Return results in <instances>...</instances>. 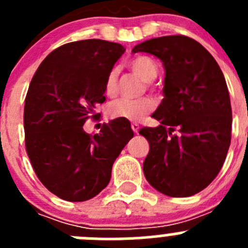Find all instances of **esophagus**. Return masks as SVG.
I'll list each match as a JSON object with an SVG mask.
<instances>
[{
	"label": "esophagus",
	"mask_w": 248,
	"mask_h": 248,
	"mask_svg": "<svg viewBox=\"0 0 248 248\" xmlns=\"http://www.w3.org/2000/svg\"><path fill=\"white\" fill-rule=\"evenodd\" d=\"M130 126L134 133H138V131H139V124H138V123H131Z\"/></svg>",
	"instance_id": "34e87169"
}]
</instances>
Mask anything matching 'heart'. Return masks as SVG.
<instances>
[{
	"instance_id": "obj_1",
	"label": "heart",
	"mask_w": 248,
	"mask_h": 248,
	"mask_svg": "<svg viewBox=\"0 0 248 248\" xmlns=\"http://www.w3.org/2000/svg\"><path fill=\"white\" fill-rule=\"evenodd\" d=\"M129 67L144 82L150 83L156 78L157 65L149 57L140 56L131 59ZM105 95L114 98L118 93V72L111 69L105 77L104 82ZM155 104L151 98H139V99H118L109 107V115L114 119H125L129 122H138L153 111Z\"/></svg>"
}]
</instances>
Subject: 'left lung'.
<instances>
[{"label": "left lung", "mask_w": 248, "mask_h": 248, "mask_svg": "<svg viewBox=\"0 0 248 248\" xmlns=\"http://www.w3.org/2000/svg\"><path fill=\"white\" fill-rule=\"evenodd\" d=\"M133 52L154 54L165 68L164 99L151 115L160 125L139 131L150 146L144 175L161 194L192 196L217 176L231 143L225 77L209 50L181 34L149 39Z\"/></svg>", "instance_id": "left-lung-1"}]
</instances>
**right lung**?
<instances>
[{"mask_svg":"<svg viewBox=\"0 0 248 248\" xmlns=\"http://www.w3.org/2000/svg\"><path fill=\"white\" fill-rule=\"evenodd\" d=\"M119 43L84 39L56 48L31 80L25 100V143L39 181L58 198L80 202L108 185L111 168L133 138L130 123L114 119L99 134L83 125L105 102L104 82L124 53Z\"/></svg>","mask_w":248,"mask_h":248,"instance_id":"right-lung-1","label":"right lung"}]
</instances>
